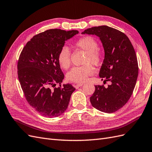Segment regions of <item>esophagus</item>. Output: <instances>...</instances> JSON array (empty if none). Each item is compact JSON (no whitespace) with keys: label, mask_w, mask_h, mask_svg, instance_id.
Listing matches in <instances>:
<instances>
[{"label":"esophagus","mask_w":152,"mask_h":152,"mask_svg":"<svg viewBox=\"0 0 152 152\" xmlns=\"http://www.w3.org/2000/svg\"><path fill=\"white\" fill-rule=\"evenodd\" d=\"M82 86H83V83H79V84H77L73 85V86H74V87H75L76 89H78V88H79V87H81Z\"/></svg>","instance_id":"1"}]
</instances>
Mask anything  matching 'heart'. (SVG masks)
<instances>
[{
  "mask_svg": "<svg viewBox=\"0 0 152 152\" xmlns=\"http://www.w3.org/2000/svg\"><path fill=\"white\" fill-rule=\"evenodd\" d=\"M75 45L86 52L84 59L86 65L80 66L73 67L66 74L68 80L75 83H82L85 82L87 77L93 75L94 68L90 63L98 65L102 62V56L98 49V44L96 40L90 36H86L77 40ZM58 61L60 66L67 69L71 63L70 53L69 49L64 46L58 54Z\"/></svg>",
  "mask_w": 152,
  "mask_h": 152,
  "instance_id": "obj_1",
  "label": "heart"
}]
</instances>
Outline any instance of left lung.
I'll use <instances>...</instances> for the list:
<instances>
[{"instance_id":"1","label":"left lung","mask_w":152,"mask_h":152,"mask_svg":"<svg viewBox=\"0 0 152 152\" xmlns=\"http://www.w3.org/2000/svg\"><path fill=\"white\" fill-rule=\"evenodd\" d=\"M82 34L99 37L104 59L99 75L104 81L110 82L106 87L95 86L94 93L90 98L91 104L101 112H116L129 99L136 83L138 64L134 49L126 34L108 26L92 27Z\"/></svg>"}]
</instances>
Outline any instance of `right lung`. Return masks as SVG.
Segmentation results:
<instances>
[{
	"instance_id": "right-lung-1",
	"label": "right lung",
	"mask_w": 152,
	"mask_h": 152,
	"mask_svg": "<svg viewBox=\"0 0 152 152\" xmlns=\"http://www.w3.org/2000/svg\"><path fill=\"white\" fill-rule=\"evenodd\" d=\"M77 34V30H48L34 36L20 55L18 75L25 97L45 117H56L65 112L75 90L70 84L56 85L64 79L58 54L65 41Z\"/></svg>"
}]
</instances>
